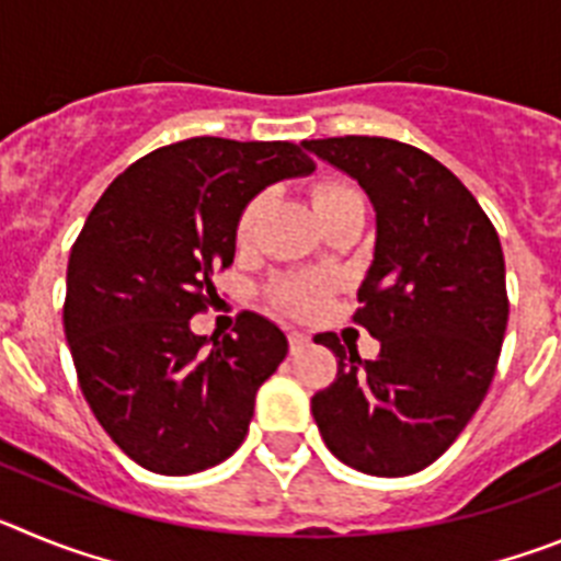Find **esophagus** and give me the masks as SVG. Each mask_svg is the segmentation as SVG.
Listing matches in <instances>:
<instances>
[{"instance_id": "1", "label": "esophagus", "mask_w": 561, "mask_h": 561, "mask_svg": "<svg viewBox=\"0 0 561 561\" xmlns=\"http://www.w3.org/2000/svg\"><path fill=\"white\" fill-rule=\"evenodd\" d=\"M311 342L309 334H304V331H289V345H291V354H297V351H304L306 345Z\"/></svg>"}]
</instances>
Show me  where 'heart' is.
<instances>
[{
  "label": "heart",
  "instance_id": "1",
  "mask_svg": "<svg viewBox=\"0 0 561 561\" xmlns=\"http://www.w3.org/2000/svg\"><path fill=\"white\" fill-rule=\"evenodd\" d=\"M356 196H359V193H356L354 187L342 185V182H317L314 191H311V202H314V210L320 219L329 216V213L334 210V207H340L342 202L356 199ZM264 210H266V196H255V199L247 202V207L241 210L236 225L238 244L244 247L255 238V230L257 225H261ZM325 291H329V280H325V277L304 275V277H289V280H284V284H277L275 297L291 311H311L320 306Z\"/></svg>",
  "mask_w": 561,
  "mask_h": 561
}]
</instances>
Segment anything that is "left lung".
<instances>
[{
    "label": "left lung",
    "instance_id": "obj_1",
    "mask_svg": "<svg viewBox=\"0 0 561 561\" xmlns=\"http://www.w3.org/2000/svg\"><path fill=\"white\" fill-rule=\"evenodd\" d=\"M306 151L354 176L376 210L374 264L354 323L381 342L359 359L325 331L336 379L311 413L325 447L365 474L401 478L438 460L494 379L505 323L503 247L449 168L388 137H329Z\"/></svg>",
    "mask_w": 561,
    "mask_h": 561
}]
</instances>
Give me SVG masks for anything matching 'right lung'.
I'll return each mask as SVG.
<instances>
[{
  "label": "right lung",
  "instance_id": "obj_1",
  "mask_svg": "<svg viewBox=\"0 0 561 561\" xmlns=\"http://www.w3.org/2000/svg\"><path fill=\"white\" fill-rule=\"evenodd\" d=\"M314 171L295 142L191 137L146 153L103 191L72 244L64 334L83 399L148 472L230 458L286 334L255 311L232 334H193L236 255V225L266 185Z\"/></svg>",
  "mask_w": 561,
  "mask_h": 561
}]
</instances>
